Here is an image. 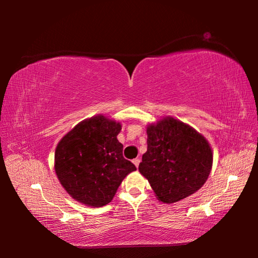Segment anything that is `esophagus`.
I'll return each instance as SVG.
<instances>
[{"instance_id": "esophagus-1", "label": "esophagus", "mask_w": 258, "mask_h": 258, "mask_svg": "<svg viewBox=\"0 0 258 258\" xmlns=\"http://www.w3.org/2000/svg\"><path fill=\"white\" fill-rule=\"evenodd\" d=\"M133 164L138 167L139 164H140V158H135V159H133Z\"/></svg>"}]
</instances>
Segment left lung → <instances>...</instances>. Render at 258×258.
<instances>
[{
	"instance_id": "obj_1",
	"label": "left lung",
	"mask_w": 258,
	"mask_h": 258,
	"mask_svg": "<svg viewBox=\"0 0 258 258\" xmlns=\"http://www.w3.org/2000/svg\"><path fill=\"white\" fill-rule=\"evenodd\" d=\"M147 134L148 149L139 171L158 200L180 202L204 185L211 173L213 154L202 134L169 117L148 126Z\"/></svg>"
}]
</instances>
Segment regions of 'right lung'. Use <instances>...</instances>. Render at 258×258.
Segmentation results:
<instances>
[{"instance_id":"obj_1","label":"right lung","mask_w":258,"mask_h":258,"mask_svg":"<svg viewBox=\"0 0 258 258\" xmlns=\"http://www.w3.org/2000/svg\"><path fill=\"white\" fill-rule=\"evenodd\" d=\"M121 125L95 116L76 125L55 149L56 176L69 195L87 206L109 204L121 181L137 167L117 140Z\"/></svg>"}]
</instances>
